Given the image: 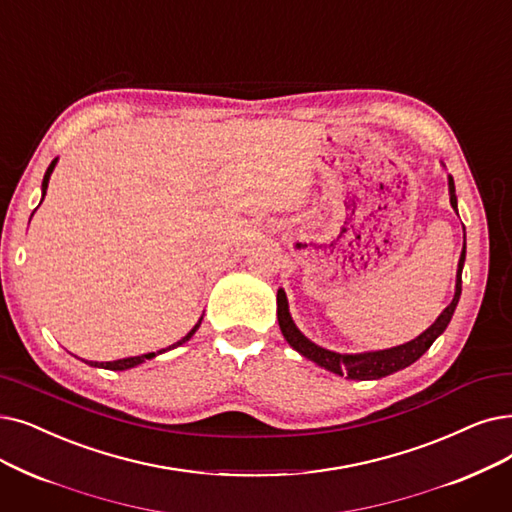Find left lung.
<instances>
[{"label": "left lung", "mask_w": 512, "mask_h": 512, "mask_svg": "<svg viewBox=\"0 0 512 512\" xmlns=\"http://www.w3.org/2000/svg\"><path fill=\"white\" fill-rule=\"evenodd\" d=\"M443 165V163H441ZM448 190H450V205L458 213V198H456V188H454V177L448 175ZM464 259H466V236L462 244V253L458 259V270H456V288H454V299L452 303L441 311L437 320L420 335L404 345H397L391 349H379V351H362V353H337L330 351L326 347H320L318 343L309 341L303 332L297 328L291 311H288V299L284 288H278L276 303H278V324L286 343L291 345L297 353H301L303 358L311 360L318 364L324 370H330L332 374L347 376L351 381H376L383 379V376H389L397 370H404L410 364H414L422 353H425L439 335H443V330L448 328L456 305L460 301L462 293V268H464Z\"/></svg>", "instance_id": "8db88e82"}]
</instances>
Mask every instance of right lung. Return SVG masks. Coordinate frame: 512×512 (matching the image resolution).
Instances as JSON below:
<instances>
[{
	"label": "right lung",
	"instance_id": "obj_1",
	"mask_svg": "<svg viewBox=\"0 0 512 512\" xmlns=\"http://www.w3.org/2000/svg\"><path fill=\"white\" fill-rule=\"evenodd\" d=\"M56 163H58V159H54V161L50 163V167H48L46 175H43V182H41V201H43V196H46V190H48V184H50V175H52V171H54ZM39 205H41V203H39ZM31 217H33V215H31ZM201 322H203V318L198 320V322L192 326V330L188 332V335H186L184 339H180V341H177V343H173V345H169L167 349H161V351H157V353L133 355V358H123V360H115V362H85V364H90V366H94V368H104V370H129V368H136V366L144 364L146 360L157 358V355H161V353H165V351H169V349L180 347V345H184L186 341H190V339H192V335H194V332L198 330V326H201Z\"/></svg>",
	"mask_w": 512,
	"mask_h": 512
}]
</instances>
